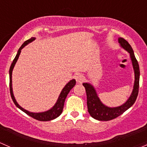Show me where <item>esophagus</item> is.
Here are the masks:
<instances>
[{"label": "esophagus", "instance_id": "obj_1", "mask_svg": "<svg viewBox=\"0 0 147 147\" xmlns=\"http://www.w3.org/2000/svg\"><path fill=\"white\" fill-rule=\"evenodd\" d=\"M75 79L78 84H82L85 80V77L82 74H77L75 75Z\"/></svg>", "mask_w": 147, "mask_h": 147}]
</instances>
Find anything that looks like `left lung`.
<instances>
[{
	"mask_svg": "<svg viewBox=\"0 0 147 147\" xmlns=\"http://www.w3.org/2000/svg\"><path fill=\"white\" fill-rule=\"evenodd\" d=\"M119 43L122 48L129 53L130 58L132 63L133 68L134 71V84L133 88L132 93L123 105L116 107H109L105 106L101 102L99 98L97 96V93L94 87L88 83H84L83 86L85 87L87 96V106L88 111L89 114L94 119L100 121H109L113 119L118 116L121 115L127 110L132 106L136 101L139 93V86H140V66L138 61L134 56L132 48L130 46L127 40L119 37L118 39Z\"/></svg>",
	"mask_w": 147,
	"mask_h": 147,
	"instance_id": "obj_1",
	"label": "left lung"
}]
</instances>
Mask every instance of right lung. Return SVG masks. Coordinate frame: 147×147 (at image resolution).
<instances>
[{"instance_id": "right-lung-1", "label": "right lung", "mask_w": 147, "mask_h": 147, "mask_svg": "<svg viewBox=\"0 0 147 147\" xmlns=\"http://www.w3.org/2000/svg\"><path fill=\"white\" fill-rule=\"evenodd\" d=\"M34 40H35L34 37H31V38L29 39L28 40L25 41V42L22 44V46H21L20 47V49H18L17 54H16L14 60L13 61V63H11V66H10V71H9V75H10V96H11L12 100H13L15 105H16L18 108L20 109L22 111H23L24 113H25L27 115H28L29 116L32 117V118L37 119V120H40V121L52 120V119L57 118V117H59V116L61 114V113H62L63 105H64V102H65V100H66V96H67L68 93H69V91L73 88L74 86L76 85L75 79L71 80V81L64 86V88L62 89L61 93H60L59 96V98L58 100H57V102H56L55 105L53 106L52 108H51L50 110H47V111L46 112H43V113H31V112H29L28 110H25V109L22 108V107H20L19 105H18L17 101H16V99H15L14 96H13V88H12V72H13V68H14L16 63L17 62L18 58H19V56L21 52V49H22L24 47L26 46L28 44L30 43V42H32Z\"/></svg>"}]
</instances>
